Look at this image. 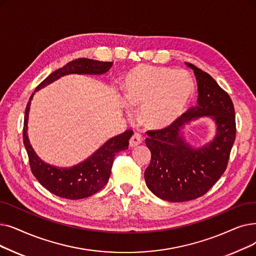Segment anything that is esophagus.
Returning <instances> with one entry per match:
<instances>
[{
	"label": "esophagus",
	"mask_w": 256,
	"mask_h": 256,
	"mask_svg": "<svg viewBox=\"0 0 256 256\" xmlns=\"http://www.w3.org/2000/svg\"><path fill=\"white\" fill-rule=\"evenodd\" d=\"M142 142V137L138 132H135L134 135L132 136V138L130 139V148H135Z\"/></svg>",
	"instance_id": "obj_1"
}]
</instances>
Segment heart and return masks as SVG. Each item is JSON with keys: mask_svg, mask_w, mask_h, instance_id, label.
Masks as SVG:
<instances>
[{"mask_svg": "<svg viewBox=\"0 0 256 256\" xmlns=\"http://www.w3.org/2000/svg\"><path fill=\"white\" fill-rule=\"evenodd\" d=\"M194 90L192 77L185 71L138 66L124 80V102L128 106H140L144 124L159 128L179 117Z\"/></svg>", "mask_w": 256, "mask_h": 256, "instance_id": "b5f03b06", "label": "heart"}]
</instances>
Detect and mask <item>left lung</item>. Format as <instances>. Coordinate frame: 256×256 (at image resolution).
I'll return each mask as SVG.
<instances>
[{"label":"left lung","instance_id":"8db88e82","mask_svg":"<svg viewBox=\"0 0 256 256\" xmlns=\"http://www.w3.org/2000/svg\"><path fill=\"white\" fill-rule=\"evenodd\" d=\"M194 71L198 97L196 106L168 128L148 130L150 163L144 172L148 190L168 202H185L205 194L224 174L236 140L234 106L229 95L208 73L185 62ZM201 116L215 122L216 135L200 148L184 138V128Z\"/></svg>","mask_w":256,"mask_h":256}]
</instances>
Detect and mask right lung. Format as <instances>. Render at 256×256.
<instances>
[{
  "label": "right lung",
  "instance_id": "right-lung-1",
  "mask_svg": "<svg viewBox=\"0 0 256 256\" xmlns=\"http://www.w3.org/2000/svg\"><path fill=\"white\" fill-rule=\"evenodd\" d=\"M113 62H99L90 58H78L70 62L62 68L52 72L36 88V92L48 84L69 74L102 75L112 68ZM33 93L25 110L23 140L27 150L30 168L36 180L53 194L69 198L80 200L90 196L108 183L112 170L115 154L128 148V140L132 130H128L122 134L110 138L90 157L71 168H58L42 161L33 150L28 138V119Z\"/></svg>",
  "mask_w": 256,
  "mask_h": 256
}]
</instances>
